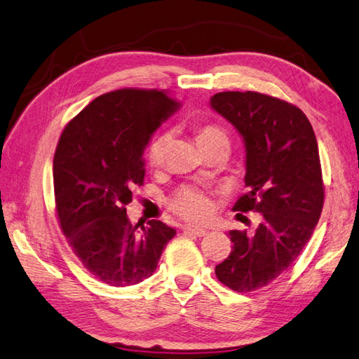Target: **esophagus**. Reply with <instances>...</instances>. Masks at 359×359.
<instances>
[{
  "mask_svg": "<svg viewBox=\"0 0 359 359\" xmlns=\"http://www.w3.org/2000/svg\"><path fill=\"white\" fill-rule=\"evenodd\" d=\"M182 230H184L186 233L195 235V236H205L207 233H209L205 229L198 227V226H184V227H182Z\"/></svg>",
  "mask_w": 359,
  "mask_h": 359,
  "instance_id": "esophagus-1",
  "label": "esophagus"
}]
</instances>
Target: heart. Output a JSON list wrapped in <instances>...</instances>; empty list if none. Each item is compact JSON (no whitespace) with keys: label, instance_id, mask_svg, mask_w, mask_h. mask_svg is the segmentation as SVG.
Here are the masks:
<instances>
[{"label":"heart","instance_id":"b5f03b06","mask_svg":"<svg viewBox=\"0 0 359 359\" xmlns=\"http://www.w3.org/2000/svg\"><path fill=\"white\" fill-rule=\"evenodd\" d=\"M196 140L198 144H209L217 140H229L227 132L221 129L219 126L215 124H204L196 129ZM172 141V133L170 132H163L159 133L158 137L150 142L147 149V159L150 165L158 167L161 165L165 158L167 152H169ZM170 209L181 215L182 218L187 219H204L207 215L210 213L212 204L209 196H207L201 189L196 187H182L178 192H175L173 196L169 200Z\"/></svg>","mask_w":359,"mask_h":359}]
</instances>
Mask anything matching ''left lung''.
<instances>
[{"label":"left lung","mask_w":359,"mask_h":359,"mask_svg":"<svg viewBox=\"0 0 359 359\" xmlns=\"http://www.w3.org/2000/svg\"><path fill=\"white\" fill-rule=\"evenodd\" d=\"M210 106L235 126L245 147V187L235 212H258L252 236L230 230L229 257L215 267L235 292L264 287L287 270L321 217L324 184L312 124L287 101L258 92H219Z\"/></svg>","instance_id":"8db88e82"}]
</instances>
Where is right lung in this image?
<instances>
[{
	"label": "right lung",
	"instance_id": "add662e5",
	"mask_svg": "<svg viewBox=\"0 0 359 359\" xmlns=\"http://www.w3.org/2000/svg\"><path fill=\"white\" fill-rule=\"evenodd\" d=\"M180 107L165 90L119 89L86 106L62 130L53 156L62 233L89 272L114 287L152 276L177 230L158 219L130 224L126 204L144 181V150Z\"/></svg>",
	"mask_w": 359,
	"mask_h": 359
}]
</instances>
